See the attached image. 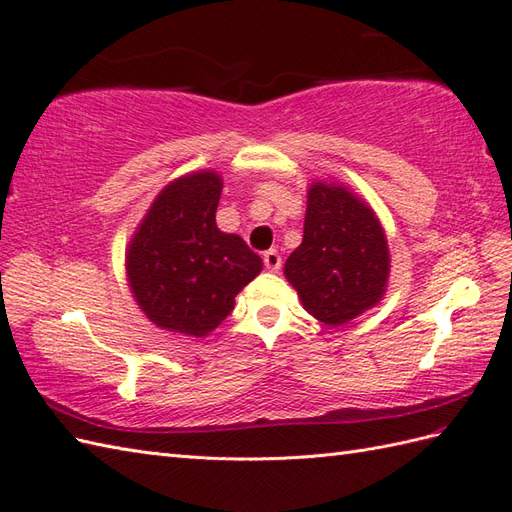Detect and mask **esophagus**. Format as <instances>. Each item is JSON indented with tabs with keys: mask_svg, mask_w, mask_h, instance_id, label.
I'll return each mask as SVG.
<instances>
[{
	"mask_svg": "<svg viewBox=\"0 0 512 512\" xmlns=\"http://www.w3.org/2000/svg\"><path fill=\"white\" fill-rule=\"evenodd\" d=\"M264 266L270 272H277L281 268V255L275 251V248H270V251L264 253Z\"/></svg>",
	"mask_w": 512,
	"mask_h": 512,
	"instance_id": "34e87169",
	"label": "esophagus"
}]
</instances>
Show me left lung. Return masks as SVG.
<instances>
[{
	"label": "left lung",
	"mask_w": 512,
	"mask_h": 512,
	"mask_svg": "<svg viewBox=\"0 0 512 512\" xmlns=\"http://www.w3.org/2000/svg\"><path fill=\"white\" fill-rule=\"evenodd\" d=\"M382 224L347 189L316 183L307 194L301 246L285 261V279L305 310L340 327L382 299L388 281Z\"/></svg>",
	"instance_id": "left-lung-1"
}]
</instances>
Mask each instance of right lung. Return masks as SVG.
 <instances>
[{
  "label": "right lung",
  "instance_id": "obj_1",
  "mask_svg": "<svg viewBox=\"0 0 512 512\" xmlns=\"http://www.w3.org/2000/svg\"><path fill=\"white\" fill-rule=\"evenodd\" d=\"M222 178L187 174L152 202L126 255L135 299L154 325L207 336L233 312L235 296L261 272L240 235L216 227Z\"/></svg>",
  "mask_w": 512,
  "mask_h": 512
}]
</instances>
